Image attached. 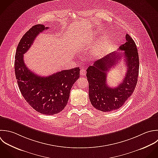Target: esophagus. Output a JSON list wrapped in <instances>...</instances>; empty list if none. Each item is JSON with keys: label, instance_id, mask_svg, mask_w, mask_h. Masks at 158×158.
Masks as SVG:
<instances>
[{"label": "esophagus", "instance_id": "34e87169", "mask_svg": "<svg viewBox=\"0 0 158 158\" xmlns=\"http://www.w3.org/2000/svg\"><path fill=\"white\" fill-rule=\"evenodd\" d=\"M80 74H81L82 76H85V74H86V71H85V69H81V71H80Z\"/></svg>", "mask_w": 158, "mask_h": 158}]
</instances>
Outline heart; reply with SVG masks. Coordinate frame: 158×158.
<instances>
[{"label":"heart","mask_w":158,"mask_h":158,"mask_svg":"<svg viewBox=\"0 0 158 158\" xmlns=\"http://www.w3.org/2000/svg\"><path fill=\"white\" fill-rule=\"evenodd\" d=\"M108 47V39L106 37H102L98 40V44L97 48V53H102Z\"/></svg>","instance_id":"heart-1"}]
</instances>
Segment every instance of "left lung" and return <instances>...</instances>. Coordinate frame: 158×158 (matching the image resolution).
Wrapping results in <instances>:
<instances>
[{"label": "left lung", "instance_id": "left-lung-1", "mask_svg": "<svg viewBox=\"0 0 158 158\" xmlns=\"http://www.w3.org/2000/svg\"><path fill=\"white\" fill-rule=\"evenodd\" d=\"M126 39V43L118 49L125 51L123 55L119 52L111 53L96 61L87 69L90 101L95 108L103 112H110L121 108L133 94L137 83L139 71L137 48L128 34ZM123 56L127 66L126 76L118 87L111 88L106 83L107 73Z\"/></svg>", "mask_w": 158, "mask_h": 158}]
</instances>
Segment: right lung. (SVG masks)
Returning <instances> with one entry per match:
<instances>
[{
    "mask_svg": "<svg viewBox=\"0 0 158 158\" xmlns=\"http://www.w3.org/2000/svg\"><path fill=\"white\" fill-rule=\"evenodd\" d=\"M47 29L43 24H36L23 36L16 48L15 71L20 92L29 105L41 114L53 115L66 106L72 86L79 77L80 69L63 70L46 77L37 76L28 69L23 55L37 35Z\"/></svg>",
    "mask_w": 158,
    "mask_h": 158,
    "instance_id": "right-lung-1",
    "label": "right lung"
}]
</instances>
